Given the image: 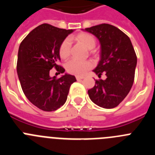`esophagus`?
<instances>
[{"instance_id": "esophagus-1", "label": "esophagus", "mask_w": 155, "mask_h": 155, "mask_svg": "<svg viewBox=\"0 0 155 155\" xmlns=\"http://www.w3.org/2000/svg\"><path fill=\"white\" fill-rule=\"evenodd\" d=\"M84 77L76 76V79H77V81H81V80H82V79H84Z\"/></svg>"}]
</instances>
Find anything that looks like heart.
Returning <instances> with one entry per match:
<instances>
[{
	"mask_svg": "<svg viewBox=\"0 0 155 155\" xmlns=\"http://www.w3.org/2000/svg\"><path fill=\"white\" fill-rule=\"evenodd\" d=\"M71 39L78 42L84 45L87 49L91 50L96 45V39L93 35L87 32H80L78 35L72 36ZM71 54V45L68 39H64L59 46V55L63 60H66ZM94 67V64L91 61H81L78 60H71L66 64V70L69 74L82 76Z\"/></svg>",
	"mask_w": 155,
	"mask_h": 155,
	"instance_id": "b5f03b06",
	"label": "heart"
}]
</instances>
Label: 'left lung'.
Here are the masks:
<instances>
[{
  "instance_id": "8db88e82",
  "label": "left lung",
  "mask_w": 155,
  "mask_h": 155,
  "mask_svg": "<svg viewBox=\"0 0 155 155\" xmlns=\"http://www.w3.org/2000/svg\"><path fill=\"white\" fill-rule=\"evenodd\" d=\"M85 31L97 37L101 44L100 61L94 72L105 80H96L87 91L89 98L105 109L116 107L127 97L134 81L137 55L131 41L124 31L109 24H100Z\"/></svg>"
}]
</instances>
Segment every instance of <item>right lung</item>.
<instances>
[{"label": "right lung", "mask_w": 155, "mask_h": 155, "mask_svg": "<svg viewBox=\"0 0 155 155\" xmlns=\"http://www.w3.org/2000/svg\"><path fill=\"white\" fill-rule=\"evenodd\" d=\"M73 31L45 23L30 31L20 44L18 76L25 95L39 109H58L66 102L70 87L76 81L74 76L67 74L59 78L50 76L53 68L59 74L65 71L57 64L61 61L59 46Z\"/></svg>", "instance_id": "1"}]
</instances>
